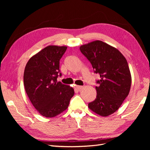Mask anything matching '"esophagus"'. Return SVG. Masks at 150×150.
<instances>
[{"label": "esophagus", "instance_id": "1", "mask_svg": "<svg viewBox=\"0 0 150 150\" xmlns=\"http://www.w3.org/2000/svg\"><path fill=\"white\" fill-rule=\"evenodd\" d=\"M75 88H76L77 90L79 91V90L82 89L83 88V86H76Z\"/></svg>", "mask_w": 150, "mask_h": 150}]
</instances>
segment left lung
<instances>
[{
	"mask_svg": "<svg viewBox=\"0 0 150 150\" xmlns=\"http://www.w3.org/2000/svg\"><path fill=\"white\" fill-rule=\"evenodd\" d=\"M80 51L91 63L95 73L100 76L96 98L88 108L101 116H110L129 94L131 76L128 62L119 50L101 40L82 45Z\"/></svg>",
	"mask_w": 150,
	"mask_h": 150,
	"instance_id": "8db88e82",
	"label": "left lung"
}]
</instances>
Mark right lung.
I'll use <instances>...</instances> for the list:
<instances>
[{"mask_svg": "<svg viewBox=\"0 0 150 150\" xmlns=\"http://www.w3.org/2000/svg\"><path fill=\"white\" fill-rule=\"evenodd\" d=\"M67 46H48L32 56L24 73L25 92L39 113L53 117L67 110L74 91L69 86L57 82L61 76L59 61Z\"/></svg>", "mask_w": 150, "mask_h": 150, "instance_id": "right-lung-1", "label": "right lung"}]
</instances>
